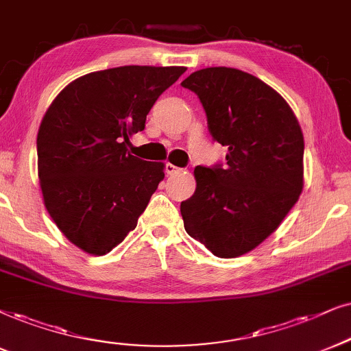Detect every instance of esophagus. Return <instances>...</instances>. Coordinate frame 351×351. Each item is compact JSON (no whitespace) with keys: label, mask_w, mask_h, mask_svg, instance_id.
I'll list each match as a JSON object with an SVG mask.
<instances>
[{"label":"esophagus","mask_w":351,"mask_h":351,"mask_svg":"<svg viewBox=\"0 0 351 351\" xmlns=\"http://www.w3.org/2000/svg\"><path fill=\"white\" fill-rule=\"evenodd\" d=\"M180 171H181V168L175 167V165H173V163H167V165H165V173H167V175H176V173H180Z\"/></svg>","instance_id":"esophagus-1"}]
</instances>
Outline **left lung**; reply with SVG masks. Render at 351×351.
<instances>
[{"instance_id":"left-lung-1","label":"left lung","mask_w":351,"mask_h":351,"mask_svg":"<svg viewBox=\"0 0 351 351\" xmlns=\"http://www.w3.org/2000/svg\"><path fill=\"white\" fill-rule=\"evenodd\" d=\"M199 97L227 165L196 167L181 202L184 230L217 257H238L272 234L303 191V132L285 99L252 74L206 68L181 82Z\"/></svg>"}]
</instances>
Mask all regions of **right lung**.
Wrapping results in <instances>:
<instances>
[{"instance_id":"1","label":"right lung","mask_w":351,"mask_h":351,"mask_svg":"<svg viewBox=\"0 0 351 351\" xmlns=\"http://www.w3.org/2000/svg\"><path fill=\"white\" fill-rule=\"evenodd\" d=\"M184 71H97L68 84L48 106L37 134L40 188L56 227L79 250L104 256L136 228L165 165L134 157L130 137Z\"/></svg>"}]
</instances>
